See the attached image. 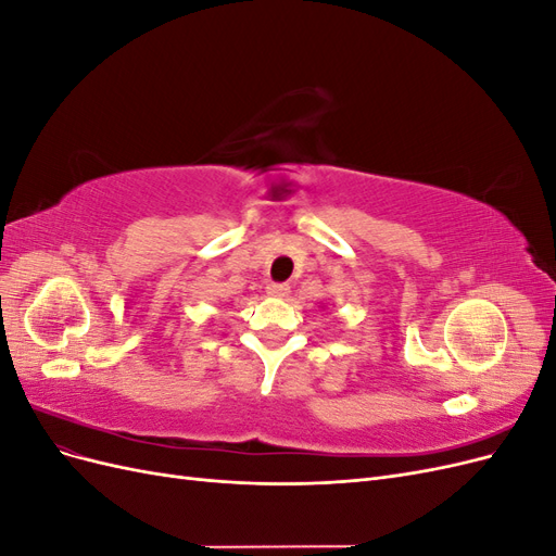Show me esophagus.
I'll use <instances>...</instances> for the list:
<instances>
[{
  "label": "esophagus",
  "mask_w": 556,
  "mask_h": 556,
  "mask_svg": "<svg viewBox=\"0 0 556 556\" xmlns=\"http://www.w3.org/2000/svg\"><path fill=\"white\" fill-rule=\"evenodd\" d=\"M266 292H268V296H274V299H285V296H290V285H285V282L268 285Z\"/></svg>",
  "instance_id": "1"
}]
</instances>
